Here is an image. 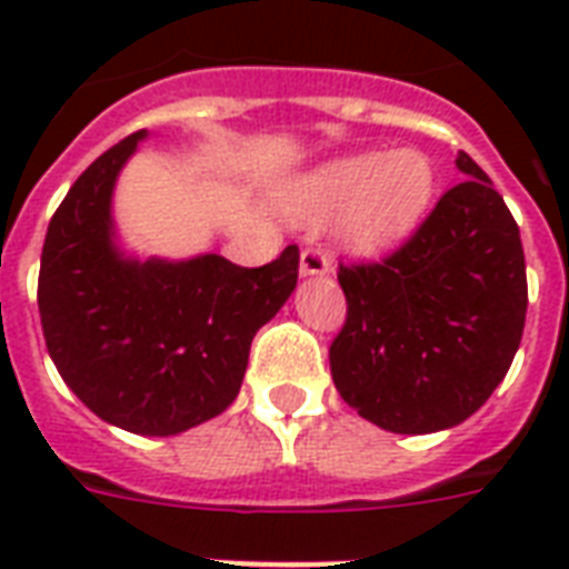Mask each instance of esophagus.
<instances>
[{"mask_svg":"<svg viewBox=\"0 0 569 569\" xmlns=\"http://www.w3.org/2000/svg\"><path fill=\"white\" fill-rule=\"evenodd\" d=\"M329 270H332V263L320 249H302V254H299V272L302 276H329Z\"/></svg>","mask_w":569,"mask_h":569,"instance_id":"esophagus-1","label":"esophagus"}]
</instances>
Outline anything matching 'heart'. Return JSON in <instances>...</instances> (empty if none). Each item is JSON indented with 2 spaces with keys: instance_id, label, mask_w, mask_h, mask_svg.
<instances>
[{
  "instance_id": "1",
  "label": "heart",
  "mask_w": 569,
  "mask_h": 569,
  "mask_svg": "<svg viewBox=\"0 0 569 569\" xmlns=\"http://www.w3.org/2000/svg\"><path fill=\"white\" fill-rule=\"evenodd\" d=\"M433 187V166L416 148L347 153L293 180L281 192V210L297 222L335 216L338 243L350 252L377 254L416 231Z\"/></svg>"
}]
</instances>
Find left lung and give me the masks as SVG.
<instances>
[{
	"instance_id": "1",
	"label": "left lung",
	"mask_w": 569,
	"mask_h": 569,
	"mask_svg": "<svg viewBox=\"0 0 569 569\" xmlns=\"http://www.w3.org/2000/svg\"><path fill=\"white\" fill-rule=\"evenodd\" d=\"M457 169L466 180L403 249L338 272L347 323L329 347L335 389L391 433H436L475 416L522 341L519 228L469 153H457Z\"/></svg>"
}]
</instances>
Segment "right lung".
Wrapping results in <instances>:
<instances>
[{
  "label": "right lung",
  "instance_id": "obj_1",
  "mask_svg": "<svg viewBox=\"0 0 569 569\" xmlns=\"http://www.w3.org/2000/svg\"><path fill=\"white\" fill-rule=\"evenodd\" d=\"M148 130L97 157L47 228L38 311L68 389L106 425L178 436L231 407L254 332L297 288L299 249L237 267L222 254L136 258L118 243L112 196Z\"/></svg>",
  "mask_w": 569,
  "mask_h": 569
}]
</instances>
